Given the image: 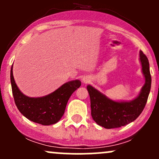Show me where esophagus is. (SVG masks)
<instances>
[{"instance_id":"esophagus-1","label":"esophagus","mask_w":159,"mask_h":159,"mask_svg":"<svg viewBox=\"0 0 159 159\" xmlns=\"http://www.w3.org/2000/svg\"><path fill=\"white\" fill-rule=\"evenodd\" d=\"M84 82H87V80H86V79H84Z\"/></svg>"}]
</instances>
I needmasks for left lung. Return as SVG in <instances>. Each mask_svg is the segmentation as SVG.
Wrapping results in <instances>:
<instances>
[{
    "label": "left lung",
    "mask_w": 159,
    "mask_h": 159,
    "mask_svg": "<svg viewBox=\"0 0 159 159\" xmlns=\"http://www.w3.org/2000/svg\"><path fill=\"white\" fill-rule=\"evenodd\" d=\"M142 70L145 84L139 96L129 102H118L107 98L92 86L87 87L90 98L91 115L98 125L105 129H115L127 125L135 120L147 104L151 88V75L149 61L143 52H140Z\"/></svg>",
    "instance_id": "obj_1"
}]
</instances>
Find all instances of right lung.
I'll return each mask as SVG.
<instances>
[{
  "label": "right lung",
  "instance_id": "1",
  "mask_svg": "<svg viewBox=\"0 0 159 159\" xmlns=\"http://www.w3.org/2000/svg\"><path fill=\"white\" fill-rule=\"evenodd\" d=\"M10 80L14 101L19 111L28 120L43 125H52L61 120L71 95L81 85L79 80H75L67 82L44 97L30 98L18 88L12 74V66Z\"/></svg>",
  "mask_w": 159,
  "mask_h": 159
}]
</instances>
